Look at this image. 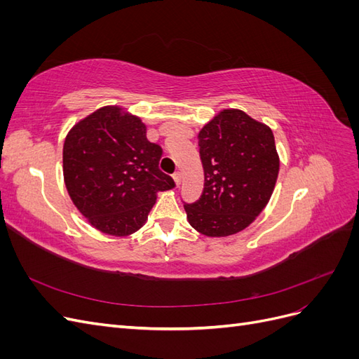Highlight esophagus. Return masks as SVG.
Instances as JSON below:
<instances>
[{
    "label": "esophagus",
    "instance_id": "34e87169",
    "mask_svg": "<svg viewBox=\"0 0 359 359\" xmlns=\"http://www.w3.org/2000/svg\"><path fill=\"white\" fill-rule=\"evenodd\" d=\"M181 180H182L181 172H175V173H173V181H175L177 187H180V186H181Z\"/></svg>",
    "mask_w": 359,
    "mask_h": 359
}]
</instances>
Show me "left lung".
<instances>
[{
	"mask_svg": "<svg viewBox=\"0 0 359 359\" xmlns=\"http://www.w3.org/2000/svg\"><path fill=\"white\" fill-rule=\"evenodd\" d=\"M203 193L184 205L193 229L210 238L244 231L265 210L280 170L273 130L240 109H222L198 135Z\"/></svg>",
	"mask_w": 359,
	"mask_h": 359,
	"instance_id": "1",
	"label": "left lung"
}]
</instances>
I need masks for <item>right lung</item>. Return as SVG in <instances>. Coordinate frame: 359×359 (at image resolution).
<instances>
[{
  "instance_id": "1",
  "label": "right lung",
  "mask_w": 359,
  "mask_h": 359,
  "mask_svg": "<svg viewBox=\"0 0 359 359\" xmlns=\"http://www.w3.org/2000/svg\"><path fill=\"white\" fill-rule=\"evenodd\" d=\"M161 154L137 115L118 104L103 106L69 130L62 147L64 184L94 229L130 236L147 223L157 193L175 187L158 169Z\"/></svg>"
}]
</instances>
